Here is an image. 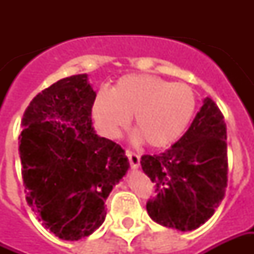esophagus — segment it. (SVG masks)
I'll return each instance as SVG.
<instances>
[{"mask_svg": "<svg viewBox=\"0 0 254 254\" xmlns=\"http://www.w3.org/2000/svg\"><path fill=\"white\" fill-rule=\"evenodd\" d=\"M127 159H129V163H130V166H132V169H137L138 166H140V155L127 149Z\"/></svg>", "mask_w": 254, "mask_h": 254, "instance_id": "34e87169", "label": "esophagus"}]
</instances>
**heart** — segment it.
Instances as JSON below:
<instances>
[{
  "label": "heart",
  "mask_w": 254,
  "mask_h": 254,
  "mask_svg": "<svg viewBox=\"0 0 254 254\" xmlns=\"http://www.w3.org/2000/svg\"><path fill=\"white\" fill-rule=\"evenodd\" d=\"M196 110L190 85L154 74L122 76L111 89L95 96V121L109 137L120 136L133 114L138 136L152 147H166L181 137Z\"/></svg>",
  "instance_id": "b5f03b06"
}]
</instances>
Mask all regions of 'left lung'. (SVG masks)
<instances>
[{
	"instance_id": "left-lung-1",
	"label": "left lung",
	"mask_w": 254,
	"mask_h": 254,
	"mask_svg": "<svg viewBox=\"0 0 254 254\" xmlns=\"http://www.w3.org/2000/svg\"><path fill=\"white\" fill-rule=\"evenodd\" d=\"M226 138L223 114L205 98L187 133L171 148L141 156V169L155 188L147 202L152 220L191 231L212 216L227 187Z\"/></svg>"
}]
</instances>
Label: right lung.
Listing matches in <instances>:
<instances>
[{
  "mask_svg": "<svg viewBox=\"0 0 254 254\" xmlns=\"http://www.w3.org/2000/svg\"><path fill=\"white\" fill-rule=\"evenodd\" d=\"M95 96L88 76L74 74L36 95L21 120L25 198L61 240H81L105 222L106 198L129 169L121 145L94 132Z\"/></svg>",
  "mask_w": 254,
  "mask_h": 254,
  "instance_id": "right-lung-1",
  "label": "right lung"
}]
</instances>
